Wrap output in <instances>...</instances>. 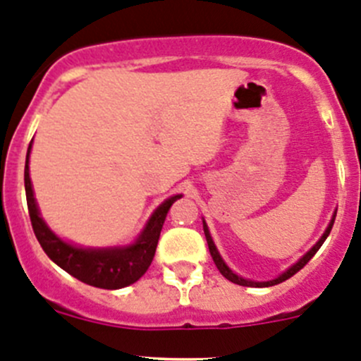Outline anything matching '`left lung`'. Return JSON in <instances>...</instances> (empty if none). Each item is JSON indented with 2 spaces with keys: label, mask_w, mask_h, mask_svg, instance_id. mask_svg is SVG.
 I'll return each mask as SVG.
<instances>
[{
  "label": "left lung",
  "mask_w": 361,
  "mask_h": 361,
  "mask_svg": "<svg viewBox=\"0 0 361 361\" xmlns=\"http://www.w3.org/2000/svg\"><path fill=\"white\" fill-rule=\"evenodd\" d=\"M336 214H337V213H334V216H332V221H330V224H329V227H326L325 234H323L322 238H319V241L316 243V245L312 246V248L309 250L307 253H305L304 257H302L300 260L297 262V264H293L292 267L288 269V271H285V272H283L281 276H278V278H276V279H271V281H251V279H245V278H241V276L234 274V272H232L231 269L227 267V264H225V262H224V258L220 257V253H218L216 246H214L213 239H211V234H209V231H207V225H206V221H202V225H204V234H206V241H207V246H209V253H211V257H213V262H214V265H216V267H218V271L221 272V276H225V278H227L228 281L235 283V285H241V286H251V288H262V286H274V285H279V283L286 281V279H290V278H292L293 274H297V272L300 271V269L304 267V265L307 264V262L311 260L312 257H314V255H316V251H318L319 248H322V245H323V243H325V239L329 238L330 231H332V227H334V221H336Z\"/></svg>",
  "instance_id": "8db88e82"
}]
</instances>
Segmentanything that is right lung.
Here are the masks:
<instances>
[{"label": "right lung", "instance_id": "obj_1", "mask_svg": "<svg viewBox=\"0 0 361 361\" xmlns=\"http://www.w3.org/2000/svg\"><path fill=\"white\" fill-rule=\"evenodd\" d=\"M31 145H29L27 155H25V199H27L32 231H35L36 239L42 245L43 251L49 255L50 260L56 262L73 278L80 279L90 286H96V288L118 290L136 283L150 267L167 211L181 195H174V197H169L160 204L150 216L140 238L133 245L123 246V248H80V246H73L57 238L50 231L49 225L43 221V218L39 216L38 204H36L35 194H32L31 178H29Z\"/></svg>", "mask_w": 361, "mask_h": 361}]
</instances>
